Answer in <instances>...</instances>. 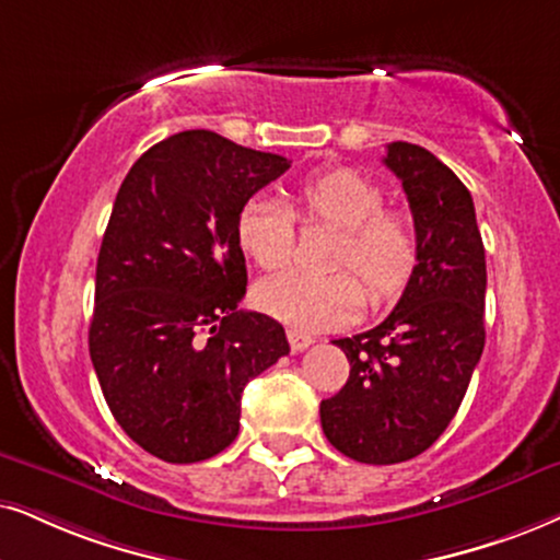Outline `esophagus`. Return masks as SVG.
Returning a JSON list of instances; mask_svg holds the SVG:
<instances>
[{
	"mask_svg": "<svg viewBox=\"0 0 560 560\" xmlns=\"http://www.w3.org/2000/svg\"><path fill=\"white\" fill-rule=\"evenodd\" d=\"M289 343H292L294 351H304L310 349V346L315 343V338L310 336V332H302V330H289Z\"/></svg>",
	"mask_w": 560,
	"mask_h": 560,
	"instance_id": "esophagus-1",
	"label": "esophagus"
}]
</instances>
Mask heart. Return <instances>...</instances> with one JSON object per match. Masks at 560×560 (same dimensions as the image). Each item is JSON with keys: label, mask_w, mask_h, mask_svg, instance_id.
<instances>
[{"label": "heart", "mask_w": 560, "mask_h": 560, "mask_svg": "<svg viewBox=\"0 0 560 560\" xmlns=\"http://www.w3.org/2000/svg\"><path fill=\"white\" fill-rule=\"evenodd\" d=\"M382 203L385 190L357 170L341 167L304 178L294 190L296 214L304 222L343 230L336 266L351 271L273 276L258 287L260 307L296 330H328L362 313L366 289L358 272L374 300L398 292L416 266L419 235L406 211ZM235 235L253 264L264 271H279L294 258L296 217L287 203L256 196L237 211Z\"/></svg>", "instance_id": "obj_1"}]
</instances>
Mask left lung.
Returning <instances> with one entry per match:
<instances>
[{
	"mask_svg": "<svg viewBox=\"0 0 560 560\" xmlns=\"http://www.w3.org/2000/svg\"><path fill=\"white\" fill-rule=\"evenodd\" d=\"M382 162L408 196L419 256L377 328L332 341L351 372L320 402L328 442L366 465L406 463L442 436L486 343V250L470 190L419 144L393 141Z\"/></svg>",
	"mask_w": 560,
	"mask_h": 560,
	"instance_id": "1",
	"label": "left lung"
}]
</instances>
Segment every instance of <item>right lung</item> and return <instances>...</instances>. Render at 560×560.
I'll use <instances>...</instances> for the list:
<instances>
[{
	"instance_id": "add662e5",
	"label": "right lung",
	"mask_w": 560,
	"mask_h": 560,
	"mask_svg": "<svg viewBox=\"0 0 560 560\" xmlns=\"http://www.w3.org/2000/svg\"><path fill=\"white\" fill-rule=\"evenodd\" d=\"M287 158L180 131L133 162L103 235L90 359L113 419L165 463L219 455L245 385L289 353L281 323L237 304V211Z\"/></svg>"
}]
</instances>
